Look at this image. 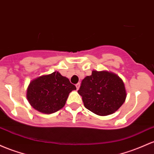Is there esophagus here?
Listing matches in <instances>:
<instances>
[{"label": "esophagus", "instance_id": "1", "mask_svg": "<svg viewBox=\"0 0 154 154\" xmlns=\"http://www.w3.org/2000/svg\"><path fill=\"white\" fill-rule=\"evenodd\" d=\"M80 83H77V84H76V88H77V90H78V89H79V88H80Z\"/></svg>", "mask_w": 154, "mask_h": 154}]
</instances>
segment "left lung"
I'll use <instances>...</instances> for the list:
<instances>
[{
    "mask_svg": "<svg viewBox=\"0 0 154 154\" xmlns=\"http://www.w3.org/2000/svg\"><path fill=\"white\" fill-rule=\"evenodd\" d=\"M78 94L85 108L98 116H108L118 110L126 97L122 80L116 74L93 71L81 82Z\"/></svg>",
    "mask_w": 154,
    "mask_h": 154,
    "instance_id": "8db88e82",
    "label": "left lung"
}]
</instances>
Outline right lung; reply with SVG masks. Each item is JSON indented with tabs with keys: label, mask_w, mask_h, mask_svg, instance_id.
<instances>
[{
	"label": "right lung",
	"mask_w": 154,
	"mask_h": 154,
	"mask_svg": "<svg viewBox=\"0 0 154 154\" xmlns=\"http://www.w3.org/2000/svg\"><path fill=\"white\" fill-rule=\"evenodd\" d=\"M76 89L68 78L55 72L31 81L27 90V98L35 109L51 114L65 105L69 93Z\"/></svg>",
	"instance_id": "right-lung-1"
}]
</instances>
